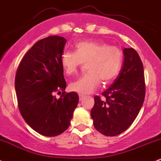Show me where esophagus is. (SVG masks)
<instances>
[{"label": "esophagus", "instance_id": "1", "mask_svg": "<svg viewBox=\"0 0 161 161\" xmlns=\"http://www.w3.org/2000/svg\"><path fill=\"white\" fill-rule=\"evenodd\" d=\"M79 101L82 100L84 98V95H79Z\"/></svg>", "mask_w": 161, "mask_h": 161}]
</instances>
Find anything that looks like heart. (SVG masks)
Listing matches in <instances>:
<instances>
[{
  "label": "heart",
  "mask_w": 161,
  "mask_h": 161,
  "mask_svg": "<svg viewBox=\"0 0 161 161\" xmlns=\"http://www.w3.org/2000/svg\"><path fill=\"white\" fill-rule=\"evenodd\" d=\"M61 65L67 75L76 73L86 64L88 73L70 84L72 92L79 95L93 92L99 86L112 82L121 71L123 54L116 47L94 41H82L75 47V53L65 51L61 56Z\"/></svg>",
  "instance_id": "obj_1"
}]
</instances>
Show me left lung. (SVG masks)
<instances>
[{"mask_svg": "<svg viewBox=\"0 0 161 161\" xmlns=\"http://www.w3.org/2000/svg\"><path fill=\"white\" fill-rule=\"evenodd\" d=\"M124 62L119 75L100 96L95 95L91 117L95 129L105 136H116L132 125L145 97L143 63L133 48L123 49Z\"/></svg>", "mask_w": 161, "mask_h": 161, "instance_id": "obj_1", "label": "left lung"}]
</instances>
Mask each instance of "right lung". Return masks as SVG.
I'll return each instance as SVG.
<instances>
[{"label":"right lung","instance_id":"add662e5","mask_svg":"<svg viewBox=\"0 0 161 161\" xmlns=\"http://www.w3.org/2000/svg\"><path fill=\"white\" fill-rule=\"evenodd\" d=\"M66 40L50 36L36 42L24 55L15 76L19 111L27 125L47 137L64 132L77 107L76 92L66 93L61 56ZM63 93L56 99L55 92Z\"/></svg>","mask_w":161,"mask_h":161}]
</instances>
